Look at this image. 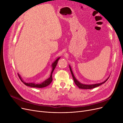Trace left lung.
I'll return each mask as SVG.
<instances>
[{
	"mask_svg": "<svg viewBox=\"0 0 123 123\" xmlns=\"http://www.w3.org/2000/svg\"><path fill=\"white\" fill-rule=\"evenodd\" d=\"M69 68H70V71H71V74L72 75V77H73V79L74 80V83H75V84L77 86L79 87V88L80 89H93L94 88H95V87H97L98 86H99L102 85L103 84L105 83L106 81L108 80L109 77L108 78V79L105 80L104 81H103V83H98V84H93V85H85V84H83L80 83L79 81H78L76 79V78L75 77V76H74V74H73V73L72 72V69L71 68L70 66H69Z\"/></svg>",
	"mask_w": 123,
	"mask_h": 123,
	"instance_id": "left-lung-1",
	"label": "left lung"
}]
</instances>
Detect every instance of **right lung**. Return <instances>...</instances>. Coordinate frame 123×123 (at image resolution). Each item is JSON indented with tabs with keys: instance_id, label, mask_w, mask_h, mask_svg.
Returning a JSON list of instances; mask_svg holds the SVG:
<instances>
[{
	"instance_id": "obj_1",
	"label": "right lung",
	"mask_w": 123,
	"mask_h": 123,
	"mask_svg": "<svg viewBox=\"0 0 123 123\" xmlns=\"http://www.w3.org/2000/svg\"><path fill=\"white\" fill-rule=\"evenodd\" d=\"M60 58V57H58L57 59H56V60H55V62L53 63L52 64V71L51 72V74H50V77L48 78V79H47L46 80H44V81H43V83H40V84H36V83H25V81H23V80H22L21 77H20V76L19 75V74L18 73V75L19 76L20 80H21V81L23 82L25 85L29 87H34V88H43V87H47V86L49 85L52 82V73L54 70L55 69L56 66L57 64V62H58V59Z\"/></svg>"
}]
</instances>
